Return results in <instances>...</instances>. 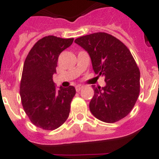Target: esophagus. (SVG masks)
I'll use <instances>...</instances> for the list:
<instances>
[{"label": "esophagus", "mask_w": 159, "mask_h": 159, "mask_svg": "<svg viewBox=\"0 0 159 159\" xmlns=\"http://www.w3.org/2000/svg\"><path fill=\"white\" fill-rule=\"evenodd\" d=\"M82 88H83V86H82V85H77V87H76V91L77 92H80Z\"/></svg>", "instance_id": "obj_1"}]
</instances>
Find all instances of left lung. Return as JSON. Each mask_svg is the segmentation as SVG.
<instances>
[{
	"mask_svg": "<svg viewBox=\"0 0 159 159\" xmlns=\"http://www.w3.org/2000/svg\"><path fill=\"white\" fill-rule=\"evenodd\" d=\"M89 53L96 74L105 77L106 87H95L89 108L106 123H115L128 116L140 91V72L129 48L118 39L104 32L75 39Z\"/></svg>",
	"mask_w": 159,
	"mask_h": 159,
	"instance_id": "8db88e82",
	"label": "left lung"
}]
</instances>
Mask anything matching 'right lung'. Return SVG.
Returning <instances> with one entry per match:
<instances>
[{"instance_id":"add662e5","label":"right lung","mask_w":159,"mask_h":159,"mask_svg":"<svg viewBox=\"0 0 159 159\" xmlns=\"http://www.w3.org/2000/svg\"><path fill=\"white\" fill-rule=\"evenodd\" d=\"M72 42V38L45 36L34 43L24 63L20 86L24 111L32 124L45 130L58 128L69 116L76 90L69 86L57 91L53 75L59 54Z\"/></svg>"}]
</instances>
